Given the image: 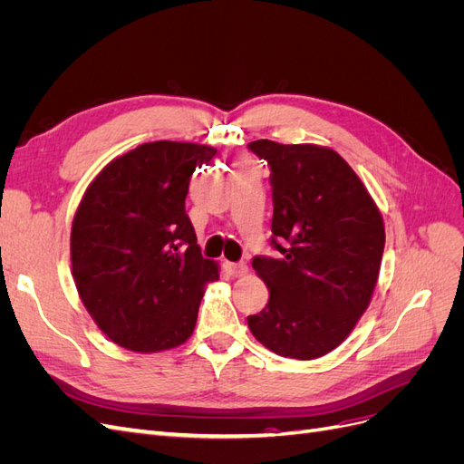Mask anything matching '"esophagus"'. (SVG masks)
<instances>
[{
  "instance_id": "esophagus-1",
  "label": "esophagus",
  "mask_w": 464,
  "mask_h": 464,
  "mask_svg": "<svg viewBox=\"0 0 464 464\" xmlns=\"http://www.w3.org/2000/svg\"><path fill=\"white\" fill-rule=\"evenodd\" d=\"M227 271L232 276H244V275H247V265L244 261H240V263H227Z\"/></svg>"
}]
</instances>
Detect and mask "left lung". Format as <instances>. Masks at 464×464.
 Here are the masks:
<instances>
[{
	"label": "left lung",
	"mask_w": 464,
	"mask_h": 464,
	"mask_svg": "<svg viewBox=\"0 0 464 464\" xmlns=\"http://www.w3.org/2000/svg\"><path fill=\"white\" fill-rule=\"evenodd\" d=\"M247 149L271 168V246L251 261L269 302L247 317L275 354L314 360L339 346L368 310L385 227L372 195L339 152L269 139Z\"/></svg>",
	"instance_id": "obj_1"
}]
</instances>
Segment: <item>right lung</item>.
Returning <instances> with one entry per match:
<instances>
[{
  "label": "right lung",
  "mask_w": 464,
  "mask_h": 464,
  "mask_svg": "<svg viewBox=\"0 0 464 464\" xmlns=\"http://www.w3.org/2000/svg\"><path fill=\"white\" fill-rule=\"evenodd\" d=\"M217 149L154 141L111 160L82 195L72 269L96 325L133 353L184 344L218 265L201 256L186 213L195 168Z\"/></svg>",
  "instance_id": "obj_1"
}]
</instances>
